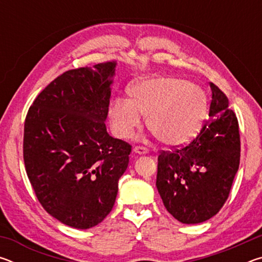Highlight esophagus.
<instances>
[{"mask_svg":"<svg viewBox=\"0 0 262 262\" xmlns=\"http://www.w3.org/2000/svg\"><path fill=\"white\" fill-rule=\"evenodd\" d=\"M133 151L137 155H145V154H148V149L144 147H135L134 149H133Z\"/></svg>","mask_w":262,"mask_h":262,"instance_id":"esophagus-1","label":"esophagus"}]
</instances>
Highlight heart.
Listing matches in <instances>:
<instances>
[{
	"label": "heart",
	"instance_id": "heart-1",
	"mask_svg": "<svg viewBox=\"0 0 262 262\" xmlns=\"http://www.w3.org/2000/svg\"><path fill=\"white\" fill-rule=\"evenodd\" d=\"M206 96L198 85L173 76H157L136 83L129 99H115L108 107L111 128L119 139H128L141 126L147 127L165 145L190 140L200 126Z\"/></svg>",
	"mask_w": 262,
	"mask_h": 262
}]
</instances>
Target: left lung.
Listing matches in <instances>:
<instances>
[{
  "label": "left lung",
  "mask_w": 262,
  "mask_h": 262,
  "mask_svg": "<svg viewBox=\"0 0 262 262\" xmlns=\"http://www.w3.org/2000/svg\"><path fill=\"white\" fill-rule=\"evenodd\" d=\"M210 119L189 144L158 156L156 186L166 210L184 224L211 219L227 201L241 161V136L229 100L210 83Z\"/></svg>",
  "instance_id": "left-lung-1"
}]
</instances>
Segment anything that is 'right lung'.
I'll return each mask as SVG.
<instances>
[{"instance_id":"right-lung-1","label":"right lung","mask_w":262,"mask_h":262,"mask_svg":"<svg viewBox=\"0 0 262 262\" xmlns=\"http://www.w3.org/2000/svg\"><path fill=\"white\" fill-rule=\"evenodd\" d=\"M117 62L68 70L33 101L24 123L26 173L61 223L90 229L110 214L132 147L106 130Z\"/></svg>"}]
</instances>
